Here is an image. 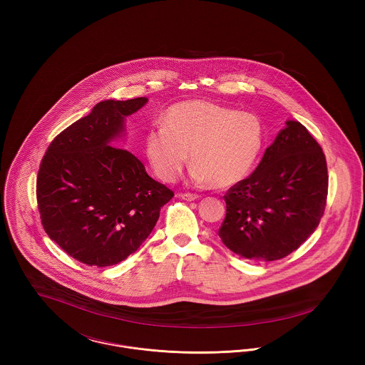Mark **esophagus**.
I'll list each match as a JSON object with an SVG mask.
<instances>
[{"mask_svg":"<svg viewBox=\"0 0 365 365\" xmlns=\"http://www.w3.org/2000/svg\"><path fill=\"white\" fill-rule=\"evenodd\" d=\"M179 197H180V198H183L185 201H194V200H197V198H198V195H197V194H191V192H180V194H179Z\"/></svg>","mask_w":365,"mask_h":365,"instance_id":"esophagus-1","label":"esophagus"}]
</instances>
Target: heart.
Listing matches in <instances>:
<instances>
[{"label": "heart", "instance_id": "heart-1", "mask_svg": "<svg viewBox=\"0 0 365 365\" xmlns=\"http://www.w3.org/2000/svg\"><path fill=\"white\" fill-rule=\"evenodd\" d=\"M264 140L265 127L259 115L192 100L173 105L164 115V125L146 133L145 155L160 179L174 182L191 150L192 180L227 189L250 174Z\"/></svg>", "mask_w": 365, "mask_h": 365}]
</instances>
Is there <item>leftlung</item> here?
Here are the masks:
<instances>
[{
	"label": "left lung",
	"instance_id": "left-lung-1",
	"mask_svg": "<svg viewBox=\"0 0 365 365\" xmlns=\"http://www.w3.org/2000/svg\"><path fill=\"white\" fill-rule=\"evenodd\" d=\"M286 124L255 173L225 195L226 217L219 237L249 260L289 256L319 226L326 208V156L301 123Z\"/></svg>",
	"mask_w": 365,
	"mask_h": 365
}]
</instances>
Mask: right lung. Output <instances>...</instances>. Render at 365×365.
<instances>
[{
	"label": "right lung",
	"mask_w": 365,
	"mask_h": 365,
	"mask_svg": "<svg viewBox=\"0 0 365 365\" xmlns=\"http://www.w3.org/2000/svg\"><path fill=\"white\" fill-rule=\"evenodd\" d=\"M148 103L106 100L53 139L36 176L41 223L49 238L86 265L108 267L134 253L174 191L110 145L124 118Z\"/></svg>",
	"instance_id": "right-lung-1"
}]
</instances>
